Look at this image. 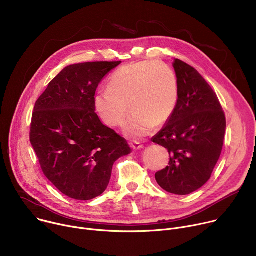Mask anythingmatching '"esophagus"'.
Returning a JSON list of instances; mask_svg holds the SVG:
<instances>
[{
  "mask_svg": "<svg viewBox=\"0 0 256 256\" xmlns=\"http://www.w3.org/2000/svg\"><path fill=\"white\" fill-rule=\"evenodd\" d=\"M130 148L134 149V150H140L142 148V146L140 144V142H130Z\"/></svg>",
  "mask_w": 256,
  "mask_h": 256,
  "instance_id": "1",
  "label": "esophagus"
}]
</instances>
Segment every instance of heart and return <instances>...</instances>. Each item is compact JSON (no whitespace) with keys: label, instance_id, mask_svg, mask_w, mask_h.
Segmentation results:
<instances>
[{"label":"heart","instance_id":"1","mask_svg":"<svg viewBox=\"0 0 256 256\" xmlns=\"http://www.w3.org/2000/svg\"><path fill=\"white\" fill-rule=\"evenodd\" d=\"M179 88L174 70L166 64L144 60L118 68L109 87L99 88L93 98L95 112L108 126H118L128 114L124 134L140 138L165 124L178 102Z\"/></svg>","mask_w":256,"mask_h":256}]
</instances>
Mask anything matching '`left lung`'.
<instances>
[{"mask_svg":"<svg viewBox=\"0 0 256 256\" xmlns=\"http://www.w3.org/2000/svg\"><path fill=\"white\" fill-rule=\"evenodd\" d=\"M179 95L175 110L152 138L170 155L166 168L155 174L166 192L190 194L210 178L221 156L226 118L216 93L192 66L175 60Z\"/></svg>","mask_w":256,"mask_h":256,"instance_id":"8db88e82","label":"left lung"}]
</instances>
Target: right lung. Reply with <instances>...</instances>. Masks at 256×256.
Masks as SVG:
<instances>
[{"instance_id": "add662e5", "label": "right lung", "mask_w": 256, "mask_h": 256, "mask_svg": "<svg viewBox=\"0 0 256 256\" xmlns=\"http://www.w3.org/2000/svg\"><path fill=\"white\" fill-rule=\"evenodd\" d=\"M120 62L68 66L35 102L30 142L44 174L70 198L102 194L114 162L132 152L126 138L100 122L93 103L99 83Z\"/></svg>"}]
</instances>
